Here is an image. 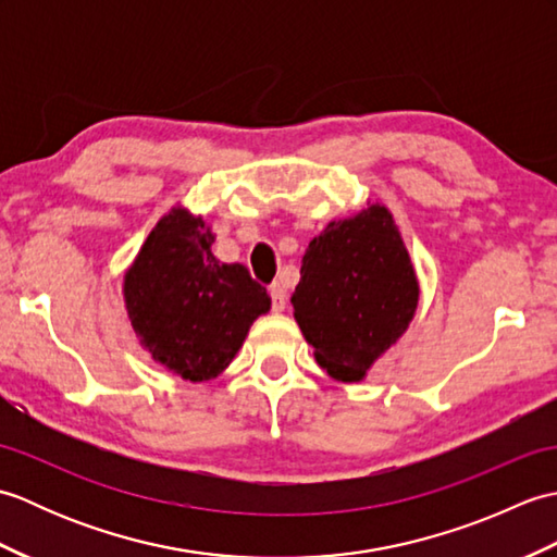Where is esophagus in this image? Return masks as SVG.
Segmentation results:
<instances>
[{"label": "esophagus", "mask_w": 557, "mask_h": 557, "mask_svg": "<svg viewBox=\"0 0 557 557\" xmlns=\"http://www.w3.org/2000/svg\"><path fill=\"white\" fill-rule=\"evenodd\" d=\"M270 299H272V311H275V313H282V311H285V306H287V294H285V287H282L280 282H275V285L270 287Z\"/></svg>", "instance_id": "obj_1"}]
</instances>
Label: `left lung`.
I'll return each instance as SVG.
<instances>
[{
	"label": "left lung",
	"instance_id": "8db88e82",
	"mask_svg": "<svg viewBox=\"0 0 557 557\" xmlns=\"http://www.w3.org/2000/svg\"><path fill=\"white\" fill-rule=\"evenodd\" d=\"M419 297L393 212L375 200L313 236L292 306L318 366L339 383H361L407 333Z\"/></svg>",
	"mask_w": 557,
	"mask_h": 557
}]
</instances>
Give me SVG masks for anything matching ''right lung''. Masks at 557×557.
I'll list each match as a JSON object with an SVG mask.
<instances>
[{
	"label": "right lung",
	"mask_w": 557,
	"mask_h": 557,
	"mask_svg": "<svg viewBox=\"0 0 557 557\" xmlns=\"http://www.w3.org/2000/svg\"><path fill=\"white\" fill-rule=\"evenodd\" d=\"M212 244L206 218L176 203L150 230L122 282L138 345L191 383L227 369L256 318L270 311L268 289L246 265L218 260Z\"/></svg>",
	"instance_id": "1"
}]
</instances>
